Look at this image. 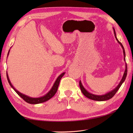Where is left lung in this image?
Masks as SVG:
<instances>
[{"label":"left lung","instance_id":"1","mask_svg":"<svg viewBox=\"0 0 133 133\" xmlns=\"http://www.w3.org/2000/svg\"><path fill=\"white\" fill-rule=\"evenodd\" d=\"M113 30H114V33L115 39H116V40L118 42V43H119L121 45V46L122 47V48L123 55H124V61H126V59H125L126 55H125V49H124V47L123 46V45L122 44V43H121V42L118 40V39L117 38V36H116V33H115V30H114V28H113ZM125 66H126L125 70V72H124L123 77L122 78V79L121 80L119 83L118 84V85L116 87H115L114 89L111 90V91L107 92V93H106V94H104V95H95V94H91V93H90L89 91H87V90L85 89H84V87L82 85V84L81 81H79V86H80V88H81L82 92L83 95L84 96H86L87 98H88L90 99H92V100H94V101H107V100L110 99H111L112 97H113V96L115 94V93L117 92L118 90H119V89L120 88V87L121 86V85H122V83L124 82V81H125V79H126V76H127V72H128V67H127L126 63Z\"/></svg>","mask_w":133,"mask_h":133}]
</instances>
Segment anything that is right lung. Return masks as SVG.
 Masks as SVG:
<instances>
[{
    "mask_svg": "<svg viewBox=\"0 0 133 133\" xmlns=\"http://www.w3.org/2000/svg\"><path fill=\"white\" fill-rule=\"evenodd\" d=\"M9 52H10V50L8 51L7 56H8V54H9ZM64 74H65V72H63L59 76V77L57 78V79H56L52 87H51V89H50V91L48 92L46 94H45L44 95L42 96V97H39V98L30 97H29V96L22 94V93L18 91V90H17L16 89H15V87L12 86V84H11V82L10 81L9 77H8L7 72V80H8V83H9L11 87H12V88L14 90V91H15L17 93V94H18L20 96V97L23 99V100L26 101V102L30 103V104H38V103H41L47 101L48 100H49L55 94V93L56 92V91H57V90L58 88L59 82H60V81L61 79V78H62V77H63V76L64 75Z\"/></svg>",
    "mask_w": 133,
    "mask_h": 133,
    "instance_id": "right-lung-1",
    "label": "right lung"
}]
</instances>
